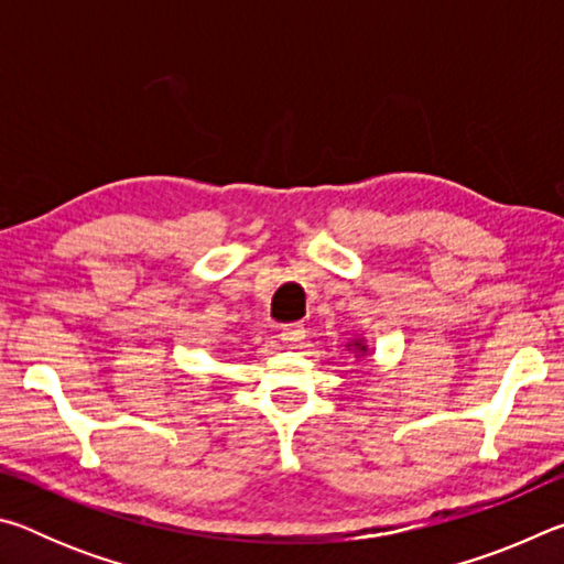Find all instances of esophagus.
Wrapping results in <instances>:
<instances>
[{
  "label": "esophagus",
  "mask_w": 564,
  "mask_h": 564,
  "mask_svg": "<svg viewBox=\"0 0 564 564\" xmlns=\"http://www.w3.org/2000/svg\"><path fill=\"white\" fill-rule=\"evenodd\" d=\"M303 338H305L303 323H291V326H285V328L281 330V340L285 343V346H291V348L301 346Z\"/></svg>",
  "instance_id": "34e87169"
}]
</instances>
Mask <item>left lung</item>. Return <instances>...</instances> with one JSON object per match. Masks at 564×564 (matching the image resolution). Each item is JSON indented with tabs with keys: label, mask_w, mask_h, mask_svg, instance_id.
<instances>
[{
	"label": "left lung",
	"mask_w": 564,
	"mask_h": 564,
	"mask_svg": "<svg viewBox=\"0 0 564 564\" xmlns=\"http://www.w3.org/2000/svg\"><path fill=\"white\" fill-rule=\"evenodd\" d=\"M350 346H352V350H358V356H362V352L368 350V346H366V343H362V340H352ZM350 346H348V348H350Z\"/></svg>",
	"instance_id": "obj_1"
}]
</instances>
